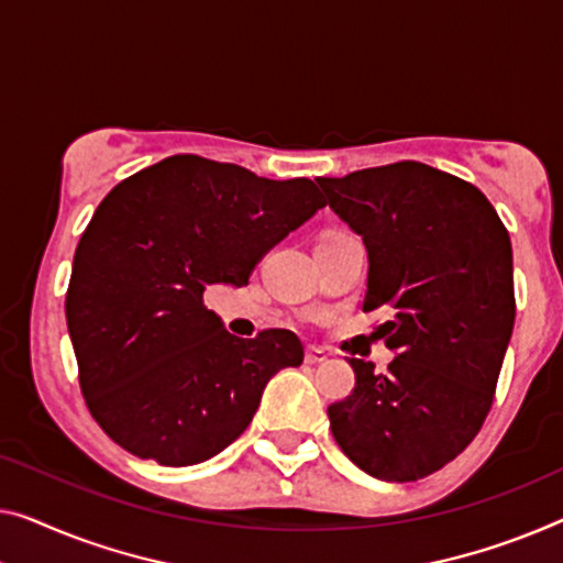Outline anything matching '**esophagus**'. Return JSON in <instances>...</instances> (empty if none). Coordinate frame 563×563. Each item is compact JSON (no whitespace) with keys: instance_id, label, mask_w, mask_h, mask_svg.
<instances>
[{"instance_id":"34e87169","label":"esophagus","mask_w":563,"mask_h":563,"mask_svg":"<svg viewBox=\"0 0 563 563\" xmlns=\"http://www.w3.org/2000/svg\"><path fill=\"white\" fill-rule=\"evenodd\" d=\"M329 362V356H325V351H321V349H308L306 351V364H310V366H321V364H325Z\"/></svg>"}]
</instances>
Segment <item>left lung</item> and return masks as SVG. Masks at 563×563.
Segmentation results:
<instances>
[{
    "mask_svg": "<svg viewBox=\"0 0 563 563\" xmlns=\"http://www.w3.org/2000/svg\"><path fill=\"white\" fill-rule=\"evenodd\" d=\"M368 253L364 310L394 351L387 372L351 358L356 387L329 407L351 463L387 483L455 460L490 412L516 321L508 230L470 181L419 162L318 179Z\"/></svg>",
    "mask_w": 563,
    "mask_h": 563,
    "instance_id": "left-lung-1",
    "label": "left lung"
}]
</instances>
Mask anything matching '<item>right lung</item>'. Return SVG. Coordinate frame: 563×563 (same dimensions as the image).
<instances>
[{
	"label": "right lung",
	"instance_id": "1",
	"mask_svg": "<svg viewBox=\"0 0 563 563\" xmlns=\"http://www.w3.org/2000/svg\"><path fill=\"white\" fill-rule=\"evenodd\" d=\"M325 199L310 179L275 181L179 154L100 201L65 296L80 389L103 432L158 465L205 463L253 422L265 384L303 364L296 333L224 331L209 285H247L267 250Z\"/></svg>",
	"mask_w": 563,
	"mask_h": 563
}]
</instances>
